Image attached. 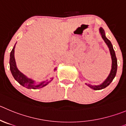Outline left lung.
Masks as SVG:
<instances>
[{"label":"left lung","mask_w":126,"mask_h":126,"mask_svg":"<svg viewBox=\"0 0 126 126\" xmlns=\"http://www.w3.org/2000/svg\"><path fill=\"white\" fill-rule=\"evenodd\" d=\"M99 32H100V34H101V38H103L104 41L105 42V43H106V45H107L108 47L109 50H110V54H111V60H112V65H111V71H110V74H109V75L108 76V77L105 79V81H104L103 83H101V84L98 85H92L90 84V83H85L86 85L89 87L90 88H92V89L94 90H102L103 89V88H106V87H108V86L112 82L113 79H114L115 76H116V72H117V69H118L117 58H116V54H115L114 50L111 41H110L106 37V34H105V30H103V28L100 27V29H99Z\"/></svg>","instance_id":"left-lung-1"}]
</instances>
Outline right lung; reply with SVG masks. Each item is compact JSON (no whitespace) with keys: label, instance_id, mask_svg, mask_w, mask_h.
I'll return each instance as SVG.
<instances>
[{"label":"right lung","instance_id":"right-lung-1","mask_svg":"<svg viewBox=\"0 0 126 126\" xmlns=\"http://www.w3.org/2000/svg\"><path fill=\"white\" fill-rule=\"evenodd\" d=\"M15 46H16V43H15V46H14L11 52H10V62H9L10 71H11L12 74L15 80L17 81L23 87L28 88V89H39V88H43V87H45L47 84H49L53 80L54 77L50 78V80H46L45 81H42L41 82H36L35 80H33V79H30V78L27 77L26 75H24L22 72H21L18 69L17 67H16V62H15V56H14ZM56 69H57L55 68L54 69V71H56Z\"/></svg>","mask_w":126,"mask_h":126}]
</instances>
